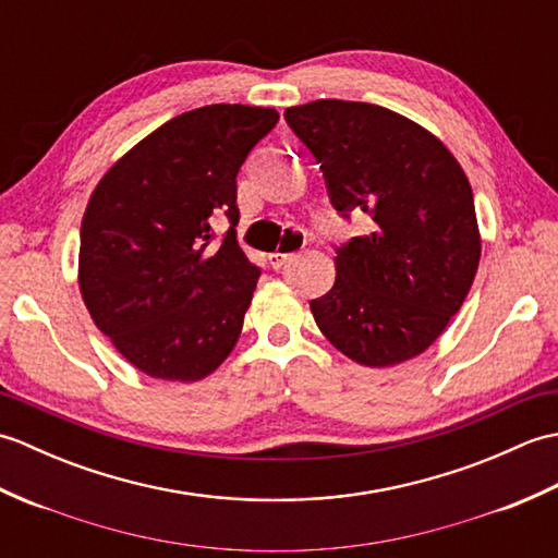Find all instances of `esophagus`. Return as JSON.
Here are the masks:
<instances>
[{
  "label": "esophagus",
  "mask_w": 558,
  "mask_h": 558,
  "mask_svg": "<svg viewBox=\"0 0 558 558\" xmlns=\"http://www.w3.org/2000/svg\"><path fill=\"white\" fill-rule=\"evenodd\" d=\"M294 258V254H282V252H272L270 256H268V264L276 268V270H280L282 266L286 264H290V260Z\"/></svg>",
  "instance_id": "1"
}]
</instances>
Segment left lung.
<instances>
[{
    "mask_svg": "<svg viewBox=\"0 0 558 558\" xmlns=\"http://www.w3.org/2000/svg\"><path fill=\"white\" fill-rule=\"evenodd\" d=\"M286 122L322 162L342 218L374 230L336 248V282L312 300L322 333L364 366L417 357L465 302L480 266L475 198L434 134L369 102L314 100Z\"/></svg>",
    "mask_w": 558,
    "mask_h": 558,
    "instance_id": "8db88e82",
    "label": "left lung"
}]
</instances>
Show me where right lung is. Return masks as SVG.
<instances>
[{
	"instance_id": "1",
	"label": "right lung",
	"mask_w": 558,
	"mask_h": 558,
	"mask_svg": "<svg viewBox=\"0 0 558 558\" xmlns=\"http://www.w3.org/2000/svg\"><path fill=\"white\" fill-rule=\"evenodd\" d=\"M278 120L248 105L184 112L117 160L93 192L78 288L93 322L138 372L189 384L232 352L260 276L236 244V172ZM218 215L231 230L210 250Z\"/></svg>"
}]
</instances>
